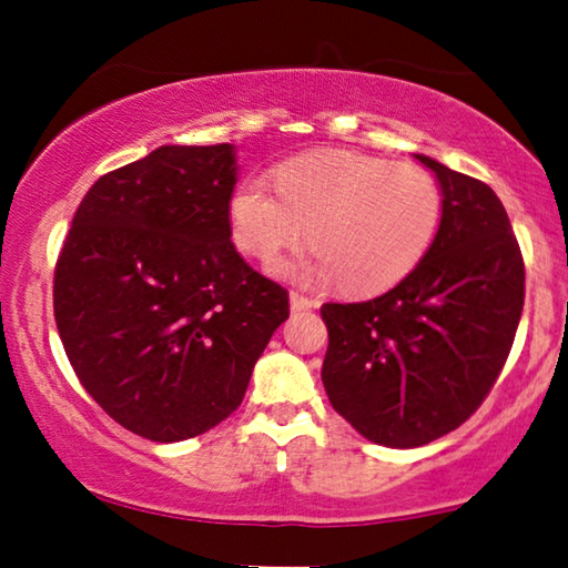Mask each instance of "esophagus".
Returning a JSON list of instances; mask_svg holds the SVG:
<instances>
[{
	"mask_svg": "<svg viewBox=\"0 0 568 568\" xmlns=\"http://www.w3.org/2000/svg\"><path fill=\"white\" fill-rule=\"evenodd\" d=\"M290 304H292V312H310L314 306H320V302L310 300V296H304L300 292H292L290 294Z\"/></svg>",
	"mask_w": 568,
	"mask_h": 568,
	"instance_id": "esophagus-1",
	"label": "esophagus"
}]
</instances>
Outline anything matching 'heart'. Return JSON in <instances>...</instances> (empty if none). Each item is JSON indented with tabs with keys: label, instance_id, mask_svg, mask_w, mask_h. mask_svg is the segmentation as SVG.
Segmentation results:
<instances>
[{
	"label": "heart",
	"instance_id": "obj_1",
	"mask_svg": "<svg viewBox=\"0 0 568 568\" xmlns=\"http://www.w3.org/2000/svg\"><path fill=\"white\" fill-rule=\"evenodd\" d=\"M234 242L272 258L312 232L314 246L276 264L300 282L339 278L352 294L399 284L429 252L442 222L439 184L426 169L359 154L314 152L246 176L229 202Z\"/></svg>",
	"mask_w": 568,
	"mask_h": 568
}]
</instances>
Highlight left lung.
Returning <instances> with one entry per match:
<instances>
[{"instance_id": "obj_1", "label": "left lung", "mask_w": 568, "mask_h": 568, "mask_svg": "<svg viewBox=\"0 0 568 568\" xmlns=\"http://www.w3.org/2000/svg\"><path fill=\"white\" fill-rule=\"evenodd\" d=\"M442 186V224L412 274L359 304H324L322 382L374 444L414 449L479 409L511 352L524 258L489 184L414 154Z\"/></svg>"}]
</instances>
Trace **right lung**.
Masks as SVG:
<instances>
[{
  "label": "right lung",
  "instance_id": "obj_1",
  "mask_svg": "<svg viewBox=\"0 0 568 568\" xmlns=\"http://www.w3.org/2000/svg\"><path fill=\"white\" fill-rule=\"evenodd\" d=\"M232 144L154 149L99 176L54 268V320L87 394L149 442L192 439L244 399L290 294L232 244Z\"/></svg>",
  "mask_w": 568,
  "mask_h": 568
}]
</instances>
